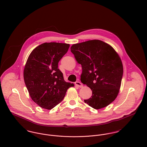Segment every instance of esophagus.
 <instances>
[{"label":"esophagus","mask_w":147,"mask_h":147,"mask_svg":"<svg viewBox=\"0 0 147 147\" xmlns=\"http://www.w3.org/2000/svg\"><path fill=\"white\" fill-rule=\"evenodd\" d=\"M75 85H76V86H79V87H80V88H82V87H83V84L82 83H81L80 82H75Z\"/></svg>","instance_id":"1"}]
</instances>
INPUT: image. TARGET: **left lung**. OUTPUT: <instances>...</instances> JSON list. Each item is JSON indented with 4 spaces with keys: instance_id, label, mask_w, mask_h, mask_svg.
<instances>
[{
    "instance_id": "8db88e82",
    "label": "left lung",
    "mask_w": 147,
    "mask_h": 147,
    "mask_svg": "<svg viewBox=\"0 0 147 147\" xmlns=\"http://www.w3.org/2000/svg\"><path fill=\"white\" fill-rule=\"evenodd\" d=\"M71 51L82 65L81 82L92 90L84 102L95 109L105 107L117 98L123 72L121 59L107 43L93 40L74 44Z\"/></svg>"
}]
</instances>
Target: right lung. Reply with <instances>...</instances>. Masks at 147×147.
Listing matches in <instances>:
<instances>
[{
	"label": "right lung",
	"instance_id": "right-lung-1",
	"mask_svg": "<svg viewBox=\"0 0 147 147\" xmlns=\"http://www.w3.org/2000/svg\"><path fill=\"white\" fill-rule=\"evenodd\" d=\"M69 44L43 43L31 52L24 69V80L32 100L43 109L51 110L64 98L73 83L64 81L58 62Z\"/></svg>",
	"mask_w": 147,
	"mask_h": 147
}]
</instances>
